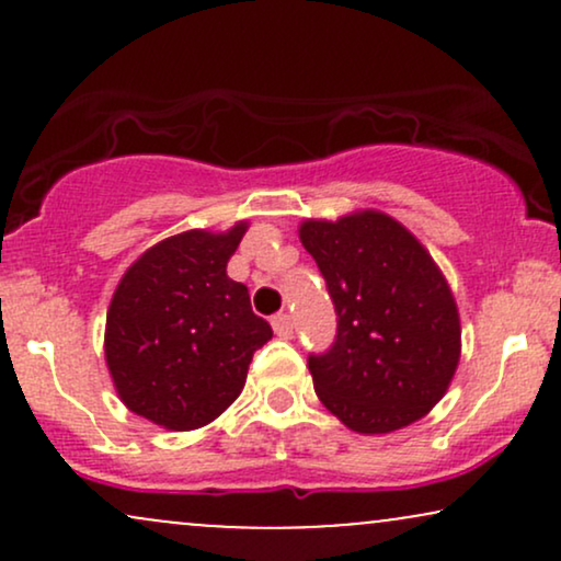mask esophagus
<instances>
[{"label": "esophagus", "mask_w": 561, "mask_h": 561, "mask_svg": "<svg viewBox=\"0 0 561 561\" xmlns=\"http://www.w3.org/2000/svg\"><path fill=\"white\" fill-rule=\"evenodd\" d=\"M272 327H274L276 337H282V340L293 337V319H289V313H276V317H272Z\"/></svg>", "instance_id": "1"}]
</instances>
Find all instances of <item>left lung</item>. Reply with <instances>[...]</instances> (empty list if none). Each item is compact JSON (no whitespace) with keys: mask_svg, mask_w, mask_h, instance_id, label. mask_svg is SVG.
Wrapping results in <instances>:
<instances>
[{"mask_svg":"<svg viewBox=\"0 0 561 561\" xmlns=\"http://www.w3.org/2000/svg\"><path fill=\"white\" fill-rule=\"evenodd\" d=\"M337 311V334L308 356L319 401L353 433L422 420L446 396L461 356L459 308L433 255L379 210L300 224Z\"/></svg>","mask_w":561,"mask_h":561,"instance_id":"8db88e82","label":"left lung"}]
</instances>
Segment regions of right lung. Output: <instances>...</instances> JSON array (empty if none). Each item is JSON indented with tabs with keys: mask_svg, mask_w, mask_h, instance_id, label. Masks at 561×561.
Instances as JSON below:
<instances>
[{
	"mask_svg": "<svg viewBox=\"0 0 561 561\" xmlns=\"http://www.w3.org/2000/svg\"><path fill=\"white\" fill-rule=\"evenodd\" d=\"M248 231L190 229L126 268L105 324V362L128 411L165 430H197L237 401L253 353L272 340L227 263Z\"/></svg>",
	"mask_w": 561,
	"mask_h": 561,
	"instance_id": "obj_1",
	"label": "right lung"
}]
</instances>
